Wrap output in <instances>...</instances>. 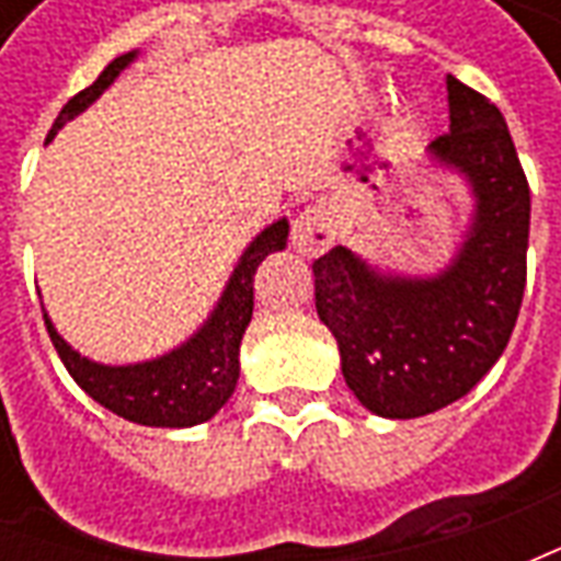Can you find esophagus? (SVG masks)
I'll list each match as a JSON object with an SVG mask.
<instances>
[{
    "instance_id": "34e87169",
    "label": "esophagus",
    "mask_w": 561,
    "mask_h": 561,
    "mask_svg": "<svg viewBox=\"0 0 561 561\" xmlns=\"http://www.w3.org/2000/svg\"><path fill=\"white\" fill-rule=\"evenodd\" d=\"M336 240V228L324 207H306L291 225V245L306 257H318L328 252Z\"/></svg>"
}]
</instances>
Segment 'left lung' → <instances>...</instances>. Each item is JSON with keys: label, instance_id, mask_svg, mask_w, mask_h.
<instances>
[{"label": "left lung", "instance_id": "left-lung-1", "mask_svg": "<svg viewBox=\"0 0 561 561\" xmlns=\"http://www.w3.org/2000/svg\"><path fill=\"white\" fill-rule=\"evenodd\" d=\"M447 111L450 131L426 152L474 197L454 261L435 276H400L336 245L312 264L318 318L336 336L345 385L393 421L466 397L505 352L526 288L531 201L505 116L454 75Z\"/></svg>", "mask_w": 561, "mask_h": 561}]
</instances>
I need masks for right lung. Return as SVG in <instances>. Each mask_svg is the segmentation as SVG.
Masks as SVG:
<instances>
[{
	"mask_svg": "<svg viewBox=\"0 0 561 561\" xmlns=\"http://www.w3.org/2000/svg\"><path fill=\"white\" fill-rule=\"evenodd\" d=\"M135 59H138V50L116 56L92 87L78 92L59 111L47 140H54L59 128L83 114L119 78V71L131 66ZM285 243H288V219L273 221L257 233L255 240L245 245V252L237 261L231 279L225 285L219 304L209 312L207 321L183 345H176L173 352L161 354L156 360L128 366L95 364L90 357L75 352L56 333L54 321L47 318L42 306L50 342H54L59 360L66 364L68 376L107 412L140 423V426H171V430L209 421L225 402L231 400L237 378H240V342L252 321V306H255L252 282H255L257 264L270 252L285 249Z\"/></svg>",
	"mask_w": 561,
	"mask_h": 561,
	"instance_id": "1",
	"label": "right lung"
}]
</instances>
